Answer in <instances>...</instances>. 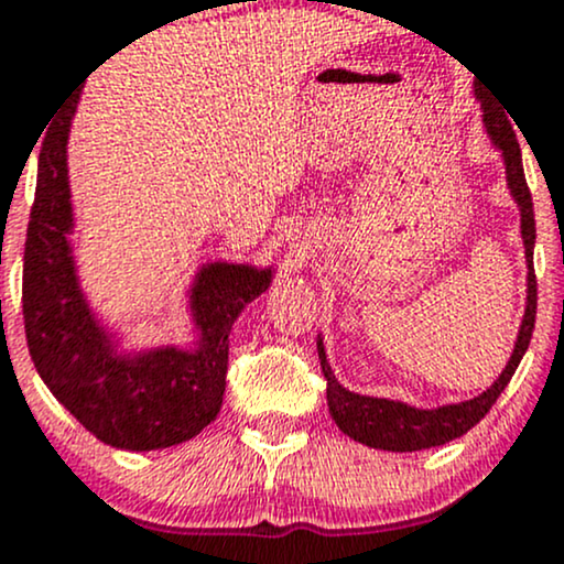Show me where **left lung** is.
<instances>
[{"label":"left lung","instance_id":"left-lung-1","mask_svg":"<svg viewBox=\"0 0 564 564\" xmlns=\"http://www.w3.org/2000/svg\"><path fill=\"white\" fill-rule=\"evenodd\" d=\"M475 97L482 106V121L488 129L494 145L501 151L503 166H507V185L514 204L520 206V232L522 243H525V262H528V302L525 315H522L520 332H517L514 349H511L507 366H503L501 377H498L488 390L477 394L471 400H462V403H448L437 408H416L408 405L403 400H387L373 398V394H358L349 392L336 381L332 366L326 360V347L318 336V358L323 377H326V398L328 411H332L336 426L345 432L347 437L358 440V443L368 445V448L392 451V453H408V451H424L435 448V445H445L451 440L462 437L469 432L490 405L496 403L498 394L507 390L509 379L514 377L517 366H520L522 355L530 345L535 326V273H533V246H535V217H533V198H530L525 172H522V153L520 142H517L514 127L507 119V111L496 106L482 87L475 82Z\"/></svg>","mask_w":564,"mask_h":564}]
</instances>
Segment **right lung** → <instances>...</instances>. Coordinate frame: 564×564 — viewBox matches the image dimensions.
Segmentation results:
<instances>
[{"label":"right lung","instance_id":"right-lung-1","mask_svg":"<svg viewBox=\"0 0 564 564\" xmlns=\"http://www.w3.org/2000/svg\"><path fill=\"white\" fill-rule=\"evenodd\" d=\"M74 106L39 153L36 200L23 254V323L39 377L70 416L121 451H159L196 437L217 419L228 336L241 310L273 283V268L200 264L187 289L196 341L121 349L89 307L76 268L68 132Z\"/></svg>","mask_w":564,"mask_h":564}]
</instances>
